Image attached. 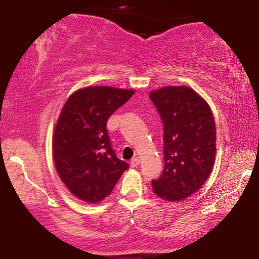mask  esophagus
Instances as JSON below:
<instances>
[{
	"label": "esophagus",
	"mask_w": 259,
	"mask_h": 259,
	"mask_svg": "<svg viewBox=\"0 0 259 259\" xmlns=\"http://www.w3.org/2000/svg\"><path fill=\"white\" fill-rule=\"evenodd\" d=\"M140 163V160L138 159V157H135V159H133L130 161V165L133 166V168H136V166H138Z\"/></svg>",
	"instance_id": "obj_1"
}]
</instances>
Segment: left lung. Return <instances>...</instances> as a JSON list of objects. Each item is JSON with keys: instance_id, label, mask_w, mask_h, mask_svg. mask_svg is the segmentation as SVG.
Returning a JSON list of instances; mask_svg holds the SVG:
<instances>
[{"instance_id": "1", "label": "left lung", "mask_w": 259, "mask_h": 259, "mask_svg": "<svg viewBox=\"0 0 259 259\" xmlns=\"http://www.w3.org/2000/svg\"><path fill=\"white\" fill-rule=\"evenodd\" d=\"M150 98L163 122L164 169L153 192L169 202L188 198L210 176L216 156V126L208 103L186 85L153 90Z\"/></svg>"}]
</instances>
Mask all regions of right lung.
Segmentation results:
<instances>
[{
	"instance_id": "add662e5",
	"label": "right lung",
	"mask_w": 259,
	"mask_h": 259,
	"mask_svg": "<svg viewBox=\"0 0 259 259\" xmlns=\"http://www.w3.org/2000/svg\"><path fill=\"white\" fill-rule=\"evenodd\" d=\"M134 94L130 89L87 87L69 96L61 109L52 136L56 170L69 192L88 203L111 194L129 168L112 150L106 124Z\"/></svg>"
}]
</instances>
